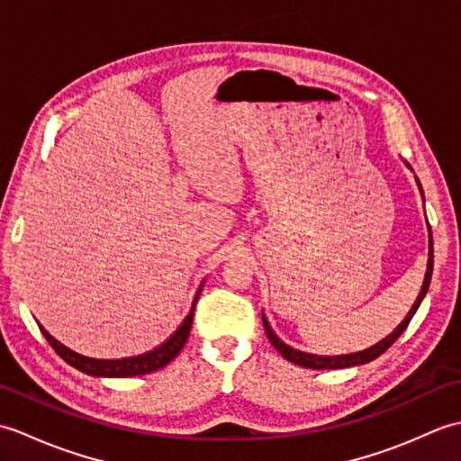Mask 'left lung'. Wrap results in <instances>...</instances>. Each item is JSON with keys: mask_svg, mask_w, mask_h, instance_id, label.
I'll list each match as a JSON object with an SVG mask.
<instances>
[{"mask_svg": "<svg viewBox=\"0 0 461 461\" xmlns=\"http://www.w3.org/2000/svg\"><path fill=\"white\" fill-rule=\"evenodd\" d=\"M406 166L410 168V164L406 162ZM418 182V178H416ZM418 188L420 192H422V185H420L418 182ZM424 195V194H422ZM432 269H434V243H432V231H429V258H428V269H426V277H424V285H422V291H420V295L416 299V303L412 305V309L408 311L406 319L400 322V325L390 332V335L386 339H382L380 342H376V345H372L370 348H365V350H358V352H352V355H339V357H319V355H311V352H303V350H297L293 348L289 345H285L276 332H273V329L269 327V322L266 319V315H263V327H266V332H267V339L271 340V345L276 347L283 358H287L289 362H293V365H299V366H305V368H312V370H335V368H348V366H358V365H366V362L378 358L382 352H386L390 347L394 345L396 339L402 335V332L406 330L408 322L412 321L414 312L418 311L420 303H422V299L426 297L428 293V287H429V279H432Z\"/></svg>", "mask_w": 461, "mask_h": 461, "instance_id": "8db88e82", "label": "left lung"}]
</instances>
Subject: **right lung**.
<instances>
[{
    "mask_svg": "<svg viewBox=\"0 0 461 461\" xmlns=\"http://www.w3.org/2000/svg\"><path fill=\"white\" fill-rule=\"evenodd\" d=\"M200 291H202V287H200ZM200 291L195 293L192 311L188 312V317L184 319V322L178 327V330H176L168 340H164L160 347H156L154 350L146 352V355H140V357L114 358V360L89 358V357H83V355H79V352H75L71 348H67L65 345H61V342L49 335V332L41 325H39V329H41L43 337L47 339L49 345L55 348L57 355L61 357L67 362V365H71L73 368L85 372V375L104 376V378H126V376L149 375V372L164 368L170 360H174L176 357L180 355V350L184 348L185 340H188V337H190V329H192V321H194V309H195V301H198V297H200Z\"/></svg>",
    "mask_w": 461,
    "mask_h": 461,
    "instance_id": "right-lung-1",
    "label": "right lung"
}]
</instances>
